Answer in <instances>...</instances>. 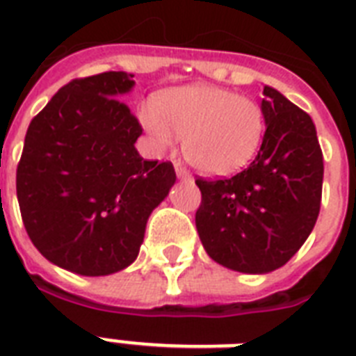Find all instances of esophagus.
<instances>
[{"instance_id":"34e87169","label":"esophagus","mask_w":356,"mask_h":356,"mask_svg":"<svg viewBox=\"0 0 356 356\" xmlns=\"http://www.w3.org/2000/svg\"><path fill=\"white\" fill-rule=\"evenodd\" d=\"M175 173H177V177L181 179V181H192V175H190V173L186 172L183 166H181V164H177V166H175Z\"/></svg>"}]
</instances>
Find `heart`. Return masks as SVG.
I'll list each match as a JSON object with an SVG mask.
<instances>
[{
    "label": "heart",
    "instance_id": "obj_1",
    "mask_svg": "<svg viewBox=\"0 0 356 356\" xmlns=\"http://www.w3.org/2000/svg\"><path fill=\"white\" fill-rule=\"evenodd\" d=\"M138 122L156 149L183 136L184 159L209 177H229L253 161L264 138L257 102L214 85L175 86L144 105Z\"/></svg>",
    "mask_w": 356,
    "mask_h": 356
}]
</instances>
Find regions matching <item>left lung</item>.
Listing matches in <instances>:
<instances>
[{
  "instance_id": "obj_1",
  "label": "left lung",
  "mask_w": 356,
  "mask_h": 356,
  "mask_svg": "<svg viewBox=\"0 0 356 356\" xmlns=\"http://www.w3.org/2000/svg\"><path fill=\"white\" fill-rule=\"evenodd\" d=\"M266 133L248 170L197 179L195 227L214 262L240 273H270L298 253L320 214L323 155L309 114L264 86Z\"/></svg>"
}]
</instances>
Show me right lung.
Masks as SVG:
<instances>
[{
  "label": "right lung",
  "mask_w": 356,
  "mask_h": 356,
  "mask_svg": "<svg viewBox=\"0 0 356 356\" xmlns=\"http://www.w3.org/2000/svg\"><path fill=\"white\" fill-rule=\"evenodd\" d=\"M134 75L105 72L63 86L25 134L16 195L25 231L51 264L77 275L125 270L151 212L175 184L172 162L144 161L120 97Z\"/></svg>",
  "instance_id": "obj_1"
}]
</instances>
